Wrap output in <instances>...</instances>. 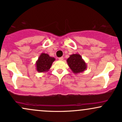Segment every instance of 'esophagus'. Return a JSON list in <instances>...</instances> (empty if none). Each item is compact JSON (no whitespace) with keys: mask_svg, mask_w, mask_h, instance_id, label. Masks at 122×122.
Returning a JSON list of instances; mask_svg holds the SVG:
<instances>
[{"mask_svg":"<svg viewBox=\"0 0 122 122\" xmlns=\"http://www.w3.org/2000/svg\"><path fill=\"white\" fill-rule=\"evenodd\" d=\"M58 59H59V60H61V61H62V60H64V57H60V58H58Z\"/></svg>","mask_w":122,"mask_h":122,"instance_id":"obj_1","label":"esophagus"}]
</instances>
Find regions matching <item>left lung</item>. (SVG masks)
I'll use <instances>...</instances> for the list:
<instances>
[{"instance_id":"1","label":"left lung","mask_w":122,"mask_h":122,"mask_svg":"<svg viewBox=\"0 0 122 122\" xmlns=\"http://www.w3.org/2000/svg\"><path fill=\"white\" fill-rule=\"evenodd\" d=\"M66 61L69 68L75 74L83 72L87 68L86 64L79 54L70 55Z\"/></svg>"}]
</instances>
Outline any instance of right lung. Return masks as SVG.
Listing matches in <instances>:
<instances>
[{
	"label": "right lung",
	"mask_w": 122,
	"mask_h": 122,
	"mask_svg": "<svg viewBox=\"0 0 122 122\" xmlns=\"http://www.w3.org/2000/svg\"><path fill=\"white\" fill-rule=\"evenodd\" d=\"M55 60V58L49 56L46 53H41L36 63L37 72L39 73L47 72Z\"/></svg>",
	"instance_id": "1"
}]
</instances>
